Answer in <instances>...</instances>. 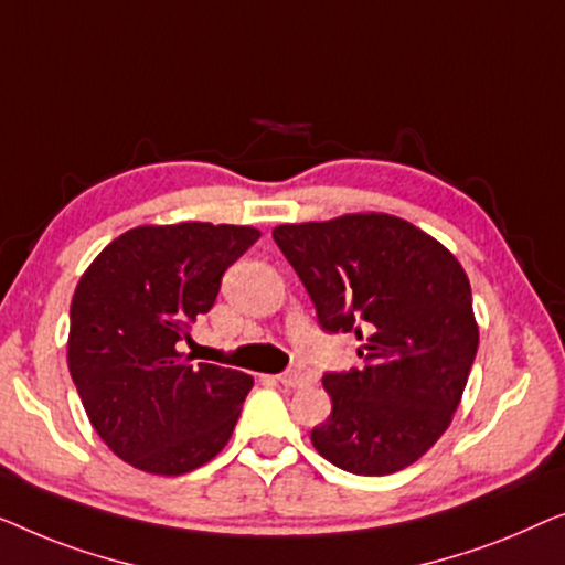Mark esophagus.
I'll return each mask as SVG.
<instances>
[{"mask_svg": "<svg viewBox=\"0 0 565 565\" xmlns=\"http://www.w3.org/2000/svg\"><path fill=\"white\" fill-rule=\"evenodd\" d=\"M276 381H279V384L286 386V388L307 386V376L301 371H284V373H279V376H276Z\"/></svg>", "mask_w": 565, "mask_h": 565, "instance_id": "esophagus-1", "label": "esophagus"}]
</instances>
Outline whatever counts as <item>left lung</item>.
I'll list each match as a JSON object with an SVG mask.
<instances>
[{"label":"left lung","instance_id":"8db88e82","mask_svg":"<svg viewBox=\"0 0 565 565\" xmlns=\"http://www.w3.org/2000/svg\"><path fill=\"white\" fill-rule=\"evenodd\" d=\"M274 241L320 328L361 340V369L322 376L332 412L312 430L317 452L359 476L415 463L448 430L479 348L466 271L392 214L279 225Z\"/></svg>","mask_w":565,"mask_h":565}]
</instances>
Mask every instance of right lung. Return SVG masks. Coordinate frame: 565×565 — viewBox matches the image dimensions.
Listing matches in <instances>:
<instances>
[{
    "mask_svg": "<svg viewBox=\"0 0 565 565\" xmlns=\"http://www.w3.org/2000/svg\"><path fill=\"white\" fill-rule=\"evenodd\" d=\"M258 237L245 225H146L86 268L71 301L68 371L94 430L125 463L181 476L227 445L253 379L179 351Z\"/></svg>",
    "mask_w": 565,
    "mask_h": 565,
    "instance_id": "add662e5",
    "label": "right lung"
}]
</instances>
